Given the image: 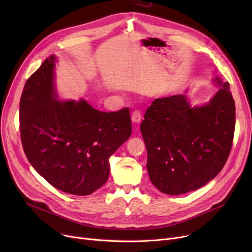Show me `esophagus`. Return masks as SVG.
Segmentation results:
<instances>
[{
  "label": "esophagus",
  "instance_id": "1",
  "mask_svg": "<svg viewBox=\"0 0 252 252\" xmlns=\"http://www.w3.org/2000/svg\"><path fill=\"white\" fill-rule=\"evenodd\" d=\"M142 115L139 111H134L131 113V122H133L135 125H139L141 123Z\"/></svg>",
  "mask_w": 252,
  "mask_h": 252
}]
</instances>
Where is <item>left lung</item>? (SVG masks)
Segmentation results:
<instances>
[{"label":"left lung","instance_id":"1","mask_svg":"<svg viewBox=\"0 0 252 252\" xmlns=\"http://www.w3.org/2000/svg\"><path fill=\"white\" fill-rule=\"evenodd\" d=\"M216 94L192 106L186 94L157 98L140 129L151 183L167 195L199 189L226 163L235 130V101L228 82L215 77ZM188 91H186L187 93Z\"/></svg>","mask_w":252,"mask_h":252}]
</instances>
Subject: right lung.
Masks as SVG:
<instances>
[{
    "label": "right lung",
    "instance_id": "right-lung-1",
    "mask_svg": "<svg viewBox=\"0 0 252 252\" xmlns=\"http://www.w3.org/2000/svg\"><path fill=\"white\" fill-rule=\"evenodd\" d=\"M55 55L26 82L20 99V136L32 167L56 189L78 196L107 182L109 158L129 138L128 108L103 112L88 101L59 100Z\"/></svg>",
    "mask_w": 252,
    "mask_h": 252
}]
</instances>
